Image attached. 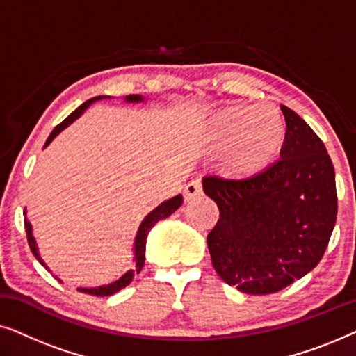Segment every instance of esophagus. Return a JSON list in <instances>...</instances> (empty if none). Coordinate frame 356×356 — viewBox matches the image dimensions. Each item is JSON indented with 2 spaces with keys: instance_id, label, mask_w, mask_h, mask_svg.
Wrapping results in <instances>:
<instances>
[{
  "instance_id": "1",
  "label": "esophagus",
  "mask_w": 356,
  "mask_h": 356,
  "mask_svg": "<svg viewBox=\"0 0 356 356\" xmlns=\"http://www.w3.org/2000/svg\"><path fill=\"white\" fill-rule=\"evenodd\" d=\"M183 194H184V199H186V201H193L194 197L201 196L202 194L201 181H199V179H193V181H189L186 186H184Z\"/></svg>"
}]
</instances>
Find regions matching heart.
Instances as JSON below:
<instances>
[{
    "label": "heart",
    "mask_w": 356,
    "mask_h": 356,
    "mask_svg": "<svg viewBox=\"0 0 356 356\" xmlns=\"http://www.w3.org/2000/svg\"><path fill=\"white\" fill-rule=\"evenodd\" d=\"M285 139V121L270 106L228 105L209 116L199 131L201 144L220 150L222 172L235 179L264 172L280 154Z\"/></svg>",
    "instance_id": "heart-1"
}]
</instances>
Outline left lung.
<instances>
[{
	"label": "left lung",
	"instance_id": "1",
	"mask_svg": "<svg viewBox=\"0 0 356 356\" xmlns=\"http://www.w3.org/2000/svg\"><path fill=\"white\" fill-rule=\"evenodd\" d=\"M286 139L280 160L257 177H206L220 211L207 235L212 266L243 293H275L319 264L337 218L332 160L318 134L280 106Z\"/></svg>",
	"mask_w": 356,
	"mask_h": 356
}]
</instances>
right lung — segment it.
<instances>
[{
	"label": "right lung",
	"instance_id": "1",
	"mask_svg": "<svg viewBox=\"0 0 356 356\" xmlns=\"http://www.w3.org/2000/svg\"><path fill=\"white\" fill-rule=\"evenodd\" d=\"M102 99H110V97H105V95L94 97V99L84 102V104H82L79 108L72 111V113L67 116V118L63 121V123L58 124L56 128L51 131V134L48 136V139H47L45 145H43V149H45L47 145L50 144L51 140L55 139L56 136L60 134L63 129L67 128V126H70L72 121H76L77 118H79V116L84 113V111L89 108L92 104H95V102H99ZM124 102H128V104H139V102H144V97L143 95H126L124 97ZM181 204H183V196H181V194H178V196L168 199V201H163L162 204H160V206L155 207L152 212H149L147 216L144 217V220L140 222V225L138 228V233H136V238H134V248H133V250H134V257H133L134 267H133V269H129L128 272H126V274L121 275L118 280L111 282V284H108V285L94 286V289H82V286H79V289H77V290H79L81 293H89V295H94V296H110V295L116 293V291H120L121 289H124L126 285H129L131 282H133L134 275L139 274V272L143 270V267H144V261H145V241H147V235H149L150 228H152L159 220H163V218H167V217L172 216V213L177 211V209H179V206H181ZM24 223H26L27 241H29V246H31V251L33 252V256L37 257V261L40 262L42 266L47 267V264L42 259L40 252H38V246H37L35 238H33L31 222L27 220V211H24ZM47 269H48V267H47Z\"/></svg>",
	"mask_w": 356,
	"mask_h": 356
}]
</instances>
